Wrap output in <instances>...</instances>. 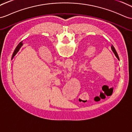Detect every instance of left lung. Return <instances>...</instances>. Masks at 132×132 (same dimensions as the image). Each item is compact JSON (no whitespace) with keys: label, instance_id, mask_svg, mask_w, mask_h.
Wrapping results in <instances>:
<instances>
[{"label":"left lung","instance_id":"1","mask_svg":"<svg viewBox=\"0 0 132 132\" xmlns=\"http://www.w3.org/2000/svg\"><path fill=\"white\" fill-rule=\"evenodd\" d=\"M111 50H112V52H114V53L115 54V56L116 57V58H117V59L119 60V56H118V54L117 52H116V50H115V48L114 47V46H113V45L111 46Z\"/></svg>","mask_w":132,"mask_h":132}]
</instances>
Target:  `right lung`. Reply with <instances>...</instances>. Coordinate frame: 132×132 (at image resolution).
Wrapping results in <instances>:
<instances>
[{
    "mask_svg": "<svg viewBox=\"0 0 132 132\" xmlns=\"http://www.w3.org/2000/svg\"><path fill=\"white\" fill-rule=\"evenodd\" d=\"M22 43L21 42V43H20L19 44H18V45H17V47H16V49H15V50H14V52H13V56H12V58H13V57L15 56V55L16 54V53H17L18 51H19L20 48H21V46H22Z\"/></svg>",
    "mask_w": 132,
    "mask_h": 132,
    "instance_id": "add662e5",
    "label": "right lung"
}]
</instances>
